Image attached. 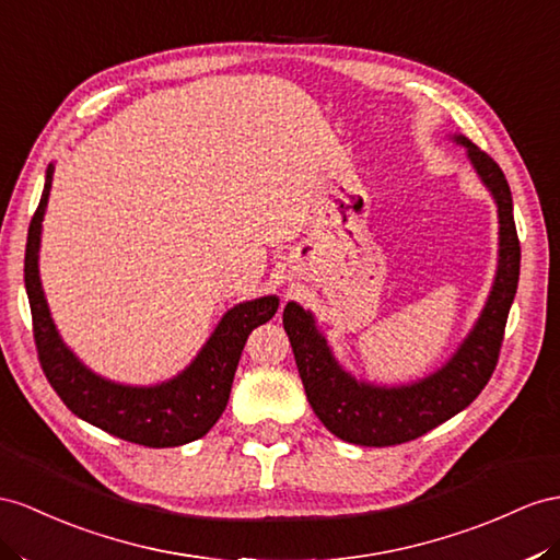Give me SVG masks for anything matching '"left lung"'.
Wrapping results in <instances>:
<instances>
[{"label": "left lung", "mask_w": 560, "mask_h": 560, "mask_svg": "<svg viewBox=\"0 0 560 560\" xmlns=\"http://www.w3.org/2000/svg\"><path fill=\"white\" fill-rule=\"evenodd\" d=\"M450 137L466 149L470 167L494 200L499 220L497 271L490 295L450 360L411 383L378 385L362 381L336 360L310 310L293 300L283 307L285 336L291 340L314 413L336 438L362 447H388L417 440L464 411L490 381L504 340L521 275V243L515 234L511 189L490 155L464 135Z\"/></svg>", "instance_id": "8db88e82"}]
</instances>
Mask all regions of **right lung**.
I'll return each mask as SVG.
<instances>
[{
    "instance_id": "1",
    "label": "right lung",
    "mask_w": 560,
    "mask_h": 560,
    "mask_svg": "<svg viewBox=\"0 0 560 560\" xmlns=\"http://www.w3.org/2000/svg\"><path fill=\"white\" fill-rule=\"evenodd\" d=\"M54 163L47 167L45 191L27 229L25 246V291L31 300L39 364L51 388L82 421L143 447H179L203 438L229 402L250 331L275 317L279 298L262 295L226 310L194 360L167 381L130 385L96 374L63 342L42 289L39 243Z\"/></svg>"
}]
</instances>
